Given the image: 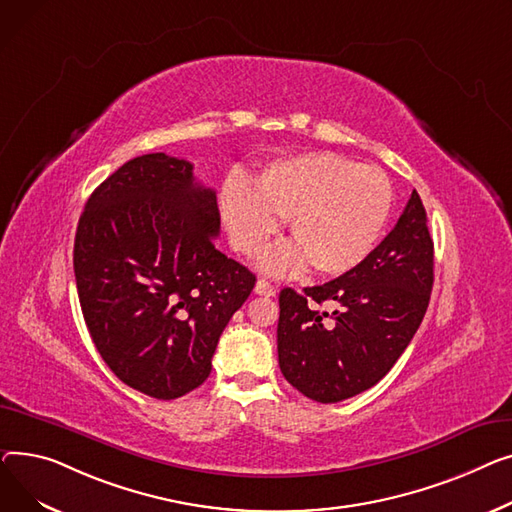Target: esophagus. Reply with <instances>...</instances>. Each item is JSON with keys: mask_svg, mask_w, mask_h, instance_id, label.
Wrapping results in <instances>:
<instances>
[{"mask_svg": "<svg viewBox=\"0 0 512 512\" xmlns=\"http://www.w3.org/2000/svg\"><path fill=\"white\" fill-rule=\"evenodd\" d=\"M254 291H256L258 295H264V297L275 295V287L270 285L266 279H258V281H256V287H254Z\"/></svg>", "mask_w": 512, "mask_h": 512, "instance_id": "esophagus-1", "label": "esophagus"}]
</instances>
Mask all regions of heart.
<instances>
[{
	"instance_id": "heart-1",
	"label": "heart",
	"mask_w": 512,
	"mask_h": 512,
	"mask_svg": "<svg viewBox=\"0 0 512 512\" xmlns=\"http://www.w3.org/2000/svg\"><path fill=\"white\" fill-rule=\"evenodd\" d=\"M393 188L372 165L330 153H308L270 163L254 188L229 182L221 210L233 246L258 254L287 221L293 244L270 254V273H295L310 262L324 277H341L362 264L390 215Z\"/></svg>"
}]
</instances>
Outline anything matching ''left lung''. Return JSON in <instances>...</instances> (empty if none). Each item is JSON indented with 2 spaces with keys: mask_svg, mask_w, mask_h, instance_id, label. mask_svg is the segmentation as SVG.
<instances>
[{
  "mask_svg": "<svg viewBox=\"0 0 512 512\" xmlns=\"http://www.w3.org/2000/svg\"><path fill=\"white\" fill-rule=\"evenodd\" d=\"M434 242L413 190L403 215L370 256L339 279L279 295L277 349L285 380L318 403L372 388L395 366L424 320ZM330 305L333 311H320Z\"/></svg>",
  "mask_w": 512,
  "mask_h": 512,
  "instance_id": "8db88e82",
  "label": "left lung"
}]
</instances>
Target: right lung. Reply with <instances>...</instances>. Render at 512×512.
I'll return each instance as SVG.
<instances>
[{"label":"right lung","instance_id":"add662e5","mask_svg":"<svg viewBox=\"0 0 512 512\" xmlns=\"http://www.w3.org/2000/svg\"><path fill=\"white\" fill-rule=\"evenodd\" d=\"M215 190L165 153L124 163L90 194L74 239L84 322L109 370L177 399L213 368L219 337L256 275L215 248Z\"/></svg>","mask_w":512,"mask_h":512}]
</instances>
